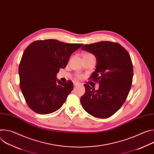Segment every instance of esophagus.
Segmentation results:
<instances>
[{"instance_id":"esophagus-1","label":"esophagus","mask_w":154,"mask_h":154,"mask_svg":"<svg viewBox=\"0 0 154 154\" xmlns=\"http://www.w3.org/2000/svg\"><path fill=\"white\" fill-rule=\"evenodd\" d=\"M73 83H74V86H79L80 85V83L77 81H73Z\"/></svg>"}]
</instances>
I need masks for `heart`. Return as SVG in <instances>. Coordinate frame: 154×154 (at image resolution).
Segmentation results:
<instances>
[{
    "label": "heart",
    "instance_id": "heart-1",
    "mask_svg": "<svg viewBox=\"0 0 154 154\" xmlns=\"http://www.w3.org/2000/svg\"><path fill=\"white\" fill-rule=\"evenodd\" d=\"M84 56H94V55H93V54H90V53H86V54L84 55ZM76 77H77L78 79H81V78L82 77V75L78 73V74H76Z\"/></svg>",
    "mask_w": 154,
    "mask_h": 154
}]
</instances>
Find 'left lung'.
Wrapping results in <instances>:
<instances>
[{"instance_id":"left-lung-1","label":"left lung","mask_w":154,"mask_h":154,"mask_svg":"<svg viewBox=\"0 0 154 154\" xmlns=\"http://www.w3.org/2000/svg\"><path fill=\"white\" fill-rule=\"evenodd\" d=\"M82 50L96 57V71L90 77L99 88L85 84V93L80 98L85 110L96 118L112 116L125 101L132 83L133 64L128 52L118 42L100 41L85 45Z\"/></svg>"}]
</instances>
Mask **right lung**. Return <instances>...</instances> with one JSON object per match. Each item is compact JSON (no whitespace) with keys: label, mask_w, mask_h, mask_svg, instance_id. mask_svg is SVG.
Returning a JSON list of instances; mask_svg holds the SVG:
<instances>
[{"label":"right lung","mask_w":154,"mask_h":154,"mask_svg":"<svg viewBox=\"0 0 154 154\" xmlns=\"http://www.w3.org/2000/svg\"><path fill=\"white\" fill-rule=\"evenodd\" d=\"M82 46L51 39L35 41L26 49L19 66V85L33 111L46 115L61 107L74 86L71 80H57V73Z\"/></svg>","instance_id":"right-lung-1"}]
</instances>
